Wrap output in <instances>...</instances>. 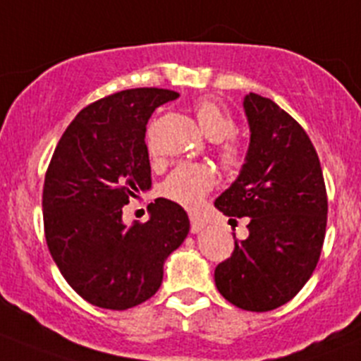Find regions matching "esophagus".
Here are the masks:
<instances>
[{"instance_id": "obj_1", "label": "esophagus", "mask_w": 361, "mask_h": 361, "mask_svg": "<svg viewBox=\"0 0 361 361\" xmlns=\"http://www.w3.org/2000/svg\"><path fill=\"white\" fill-rule=\"evenodd\" d=\"M190 221H191V232H193V234H197V232H200V230L205 228V221L200 218V216L191 214Z\"/></svg>"}]
</instances>
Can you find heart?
I'll use <instances>...</instances> for the list:
<instances>
[{"label": "heart", "mask_w": 361, "mask_h": 361, "mask_svg": "<svg viewBox=\"0 0 361 361\" xmlns=\"http://www.w3.org/2000/svg\"><path fill=\"white\" fill-rule=\"evenodd\" d=\"M193 109L198 126L207 138L219 142L234 135L235 122L223 104L212 99H202ZM218 156L225 170H238L245 163V150L234 138L219 143ZM214 184L216 175L211 166L202 163H183L168 175L161 186V193L164 198L183 207L197 209L211 193Z\"/></svg>", "instance_id": "obj_1"}]
</instances>
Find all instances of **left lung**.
<instances>
[{"mask_svg":"<svg viewBox=\"0 0 361 361\" xmlns=\"http://www.w3.org/2000/svg\"><path fill=\"white\" fill-rule=\"evenodd\" d=\"M250 149L235 180L214 205L248 216L250 235L214 269L219 294L234 307L267 312L293 300L321 257L328 195L319 156L303 127L271 99L245 97ZM235 238V235H234Z\"/></svg>","mask_w":361,"mask_h":361,"instance_id":"8db88e82","label":"left lung"}]
</instances>
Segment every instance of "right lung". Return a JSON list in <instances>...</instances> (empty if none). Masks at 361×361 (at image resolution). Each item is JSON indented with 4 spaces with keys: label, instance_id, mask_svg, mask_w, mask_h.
I'll list each match as a JSON object with an SVG mask.
<instances>
[{
    "label": "right lung",
    "instance_id": "right-lung-1",
    "mask_svg": "<svg viewBox=\"0 0 361 361\" xmlns=\"http://www.w3.org/2000/svg\"><path fill=\"white\" fill-rule=\"evenodd\" d=\"M164 88H131L81 109L65 129L42 191L47 248L85 301L127 310L157 293L163 264L190 232L186 211L157 198L150 219L123 225L122 207L150 190L147 122L177 97Z\"/></svg>",
    "mask_w": 361,
    "mask_h": 361
}]
</instances>
